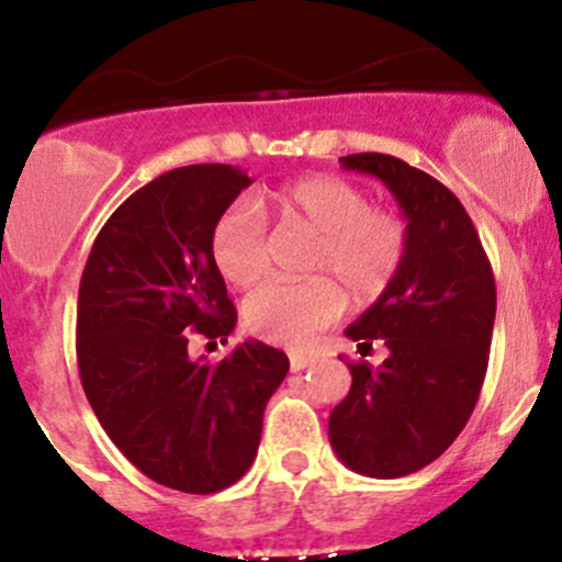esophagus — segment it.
I'll list each match as a JSON object with an SVG mask.
<instances>
[{
	"label": "esophagus",
	"mask_w": 562,
	"mask_h": 562,
	"mask_svg": "<svg viewBox=\"0 0 562 562\" xmlns=\"http://www.w3.org/2000/svg\"><path fill=\"white\" fill-rule=\"evenodd\" d=\"M313 364H315V356L299 353V350H293V353H291V370L293 372H302V370H307V367H313Z\"/></svg>",
	"instance_id": "obj_1"
}]
</instances>
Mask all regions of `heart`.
Masks as SVG:
<instances>
[{
	"mask_svg": "<svg viewBox=\"0 0 562 562\" xmlns=\"http://www.w3.org/2000/svg\"><path fill=\"white\" fill-rule=\"evenodd\" d=\"M282 225L315 234L310 271L326 277L291 282L271 280L249 293L245 323L260 339L307 345L345 310L339 282L356 302L389 291L407 258L411 231L394 209L372 206L370 195L339 176H304L274 192ZM212 258L236 288H249L269 271L271 239L255 201L239 198L212 228ZM331 276L330 281L327 277Z\"/></svg>",
	"mask_w": 562,
	"mask_h": 562,
	"instance_id": "heart-1",
	"label": "heart"
}]
</instances>
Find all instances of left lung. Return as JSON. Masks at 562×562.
<instances>
[{"label":"left lung","mask_w":562,"mask_h":562,"mask_svg":"<svg viewBox=\"0 0 562 562\" xmlns=\"http://www.w3.org/2000/svg\"><path fill=\"white\" fill-rule=\"evenodd\" d=\"M342 168L389 187L411 231L389 291L353 326L359 348L383 339L381 367L348 364L353 383L328 418L334 454L370 479H400L435 462L479 402L495 326V277L473 220L449 187L378 151Z\"/></svg>","instance_id":"8db88e82"}]
</instances>
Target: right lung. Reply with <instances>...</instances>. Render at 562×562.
Here are the masks:
<instances>
[{"label":"right lung","instance_id":"right-lung-1","mask_svg":"<svg viewBox=\"0 0 562 562\" xmlns=\"http://www.w3.org/2000/svg\"><path fill=\"white\" fill-rule=\"evenodd\" d=\"M249 184L220 162L157 176L108 217L78 288V372L94 416L140 473L190 495L247 473L291 367L258 339L217 364L190 356L192 337L228 342L236 326L212 228Z\"/></svg>","mask_w":562,"mask_h":562}]
</instances>
